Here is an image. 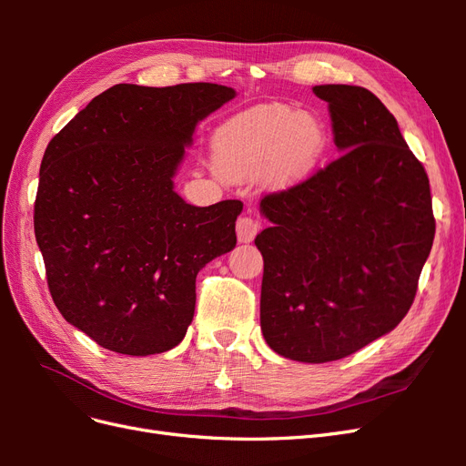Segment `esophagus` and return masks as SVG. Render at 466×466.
Here are the masks:
<instances>
[{"instance_id": "esophagus-1", "label": "esophagus", "mask_w": 466, "mask_h": 466, "mask_svg": "<svg viewBox=\"0 0 466 466\" xmlns=\"http://www.w3.org/2000/svg\"><path fill=\"white\" fill-rule=\"evenodd\" d=\"M258 229H260V223L255 218H250V216H241V218H238L237 219V238H238V243H250L252 238L257 237Z\"/></svg>"}]
</instances>
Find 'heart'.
<instances>
[{"label":"heart","mask_w":466,"mask_h":466,"mask_svg":"<svg viewBox=\"0 0 466 466\" xmlns=\"http://www.w3.org/2000/svg\"><path fill=\"white\" fill-rule=\"evenodd\" d=\"M327 147V128L288 105H262L223 124L214 137L223 175L247 178L264 173L276 187H289L317 167Z\"/></svg>","instance_id":"obj_1"}]
</instances>
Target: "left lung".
I'll return each instance as SVG.
<instances>
[{
	"mask_svg": "<svg viewBox=\"0 0 466 466\" xmlns=\"http://www.w3.org/2000/svg\"><path fill=\"white\" fill-rule=\"evenodd\" d=\"M340 155L266 194L260 329L276 354L342 360L390 332L410 309L435 235L426 168L379 98L317 86Z\"/></svg>",
	"mask_w": 466,
	"mask_h": 466,
	"instance_id": "left-lung-1",
	"label": "left lung"
}]
</instances>
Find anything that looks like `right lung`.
Masks as SVG:
<instances>
[{
	"label": "right lung",
	"instance_id": "obj_1",
	"mask_svg": "<svg viewBox=\"0 0 466 466\" xmlns=\"http://www.w3.org/2000/svg\"><path fill=\"white\" fill-rule=\"evenodd\" d=\"M233 96L218 83H120L50 139L36 243L58 311L98 346L151 356L180 344L196 276L237 245L243 202L190 206L173 185L196 124Z\"/></svg>",
	"mask_w": 466,
	"mask_h": 466
}]
</instances>
